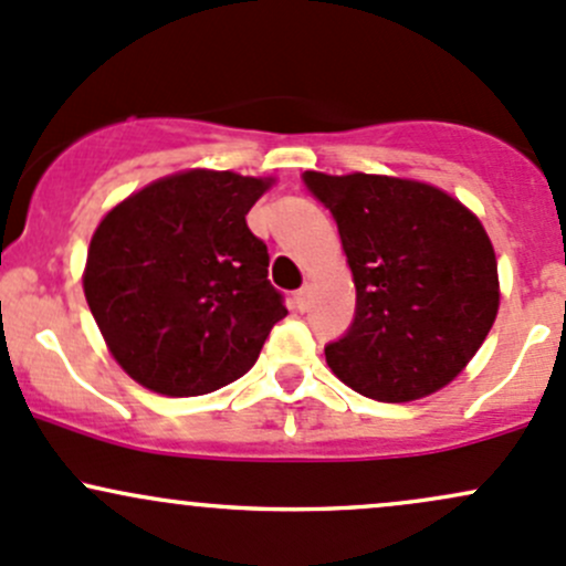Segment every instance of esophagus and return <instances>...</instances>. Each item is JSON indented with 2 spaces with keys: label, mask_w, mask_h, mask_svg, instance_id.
<instances>
[{
  "label": "esophagus",
  "mask_w": 566,
  "mask_h": 566,
  "mask_svg": "<svg viewBox=\"0 0 566 566\" xmlns=\"http://www.w3.org/2000/svg\"><path fill=\"white\" fill-rule=\"evenodd\" d=\"M308 298H312V287H308V284H306V287H301L298 293L293 295L295 308H298V312H306V308H308Z\"/></svg>",
  "instance_id": "34e87169"
}]
</instances>
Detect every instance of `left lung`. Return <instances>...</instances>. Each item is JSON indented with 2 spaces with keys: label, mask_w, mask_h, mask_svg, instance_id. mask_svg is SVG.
I'll use <instances>...</instances> for the list:
<instances>
[{
  "label": "left lung",
  "mask_w": 566,
  "mask_h": 566,
  "mask_svg": "<svg viewBox=\"0 0 566 566\" xmlns=\"http://www.w3.org/2000/svg\"><path fill=\"white\" fill-rule=\"evenodd\" d=\"M303 184L336 219L355 279L353 323L325 344L333 374L388 403L444 388L499 312L496 254L480 219L407 178L306 170Z\"/></svg>",
  "instance_id": "obj_1"
}]
</instances>
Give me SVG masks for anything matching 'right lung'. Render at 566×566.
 <instances>
[{"label": "right lung", "instance_id": "right-lung-1", "mask_svg": "<svg viewBox=\"0 0 566 566\" xmlns=\"http://www.w3.org/2000/svg\"><path fill=\"white\" fill-rule=\"evenodd\" d=\"M268 189L187 170L129 195L99 222L83 273L113 358L143 388L203 396L235 382L287 314L247 213Z\"/></svg>", "mask_w": 566, "mask_h": 566}]
</instances>
